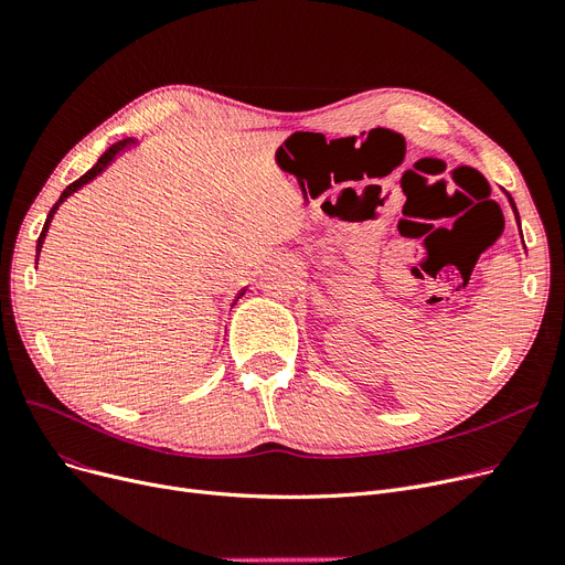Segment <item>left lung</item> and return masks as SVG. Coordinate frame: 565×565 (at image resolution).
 <instances>
[{
    "label": "left lung",
    "mask_w": 565,
    "mask_h": 565,
    "mask_svg": "<svg viewBox=\"0 0 565 565\" xmlns=\"http://www.w3.org/2000/svg\"><path fill=\"white\" fill-rule=\"evenodd\" d=\"M508 195V201H510V205H512V212H514V218H518V224H520V214H518V207H514V201L510 199V193H505Z\"/></svg>",
    "instance_id": "1"
}]
</instances>
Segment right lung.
Returning <instances> with one entry per match:
<instances>
[{"mask_svg": "<svg viewBox=\"0 0 565 565\" xmlns=\"http://www.w3.org/2000/svg\"><path fill=\"white\" fill-rule=\"evenodd\" d=\"M131 145H136V140L134 138H127V140H119V142H115V145H110L108 147V150L99 157V161H96L89 170H87V173L83 175V178H78L76 182H73V184H68L64 191H62V195H60V201L53 205V210L51 212H47V218H45V224H43V231H41V235H39V242H36V260H39V254H41V247H43V242H45V235H47V228H51V222H53V216H55V212L60 210V205L68 199V195L71 193H76L78 189H83L87 182H92L96 175H102L104 173V170L121 154V152H125L127 150V147H131ZM244 296V290L239 292V296H237V300ZM235 300V302H237ZM233 302V305H235Z\"/></svg>", "mask_w": 565, "mask_h": 565, "instance_id": "add662e5", "label": "right lung"}]
</instances>
